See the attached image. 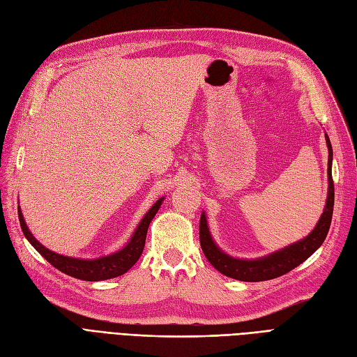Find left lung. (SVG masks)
Listing matches in <instances>:
<instances>
[{"instance_id": "obj_1", "label": "left lung", "mask_w": 357, "mask_h": 357, "mask_svg": "<svg viewBox=\"0 0 357 357\" xmlns=\"http://www.w3.org/2000/svg\"><path fill=\"white\" fill-rule=\"evenodd\" d=\"M325 140L328 146V198L325 210L319 218L316 227L312 230L309 236L291 243L289 247L282 248L276 252L268 254L266 257L257 258V260H241L233 258L226 252L221 251L211 238L210 229H208L205 213L201 215L199 221V241L201 248L210 261L220 273L225 276L243 280V282H261L275 279L282 275L291 272L292 268L305 261L321 245L324 243L328 230L333 220L334 211V181H333V146H331L329 137L325 134Z\"/></svg>"}]
</instances>
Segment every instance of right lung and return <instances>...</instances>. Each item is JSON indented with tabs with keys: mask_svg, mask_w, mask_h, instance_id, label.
Returning a JSON list of instances; mask_svg holds the SVG:
<instances>
[{
	"mask_svg": "<svg viewBox=\"0 0 357 357\" xmlns=\"http://www.w3.org/2000/svg\"><path fill=\"white\" fill-rule=\"evenodd\" d=\"M162 201H164V198L158 199L151 210L146 213V215L142 218L137 229L134 230L131 239L128 241V243L124 248L114 252V254L94 258V260H84V258L65 257V255L56 254L48 248H45L44 245H41L38 241H36L32 233L29 231L26 223H24V218L22 215L20 208H19V221H20V227H22L24 238L31 242L32 247L38 251L52 266H54L57 270H60V272H63L65 275H69L72 278L96 282V280L112 279V278L124 275L134 264L137 263V260L143 252V248H144L147 229H149L151 221L153 220L155 214L158 213Z\"/></svg>",
	"mask_w": 357,
	"mask_h": 357,
	"instance_id": "right-lung-1",
	"label": "right lung"
}]
</instances>
